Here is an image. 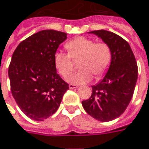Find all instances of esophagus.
Segmentation results:
<instances>
[{
	"instance_id": "esophagus-1",
	"label": "esophagus",
	"mask_w": 149,
	"mask_h": 149,
	"mask_svg": "<svg viewBox=\"0 0 149 149\" xmlns=\"http://www.w3.org/2000/svg\"><path fill=\"white\" fill-rule=\"evenodd\" d=\"M68 87H69V89H76V88H78V86L74 85V84H69Z\"/></svg>"
}]
</instances>
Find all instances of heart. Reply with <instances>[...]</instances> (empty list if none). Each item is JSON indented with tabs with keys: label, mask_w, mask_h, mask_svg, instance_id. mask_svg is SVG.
I'll return each mask as SVG.
<instances>
[{
	"label": "heart",
	"mask_w": 149,
	"mask_h": 149,
	"mask_svg": "<svg viewBox=\"0 0 149 149\" xmlns=\"http://www.w3.org/2000/svg\"><path fill=\"white\" fill-rule=\"evenodd\" d=\"M64 46L68 54L57 51L54 55V66L63 77H67L72 72V60L80 58L78 68L81 70L69 77L68 81L76 84L88 82L92 79V74L100 78L109 70L113 54L108 44L96 42L86 36H77L68 40Z\"/></svg>",
	"instance_id": "b5f03b06"
}]
</instances>
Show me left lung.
Returning <instances> with one entry per match:
<instances>
[{"instance_id":"8db88e82","label":"left lung","mask_w":149,"mask_h":149,"mask_svg":"<svg viewBox=\"0 0 149 149\" xmlns=\"http://www.w3.org/2000/svg\"><path fill=\"white\" fill-rule=\"evenodd\" d=\"M112 50L113 58L107 74L92 86L91 96L81 102L86 112L100 121H110L125 112L134 94L138 66L129 43L113 32L93 31Z\"/></svg>"}]
</instances>
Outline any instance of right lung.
<instances>
[{"instance_id":"add662e5","label":"right lung","mask_w":149,"mask_h":149,"mask_svg":"<svg viewBox=\"0 0 149 149\" xmlns=\"http://www.w3.org/2000/svg\"><path fill=\"white\" fill-rule=\"evenodd\" d=\"M65 32L42 30L21 41L13 53L8 74L12 95L22 112L44 121L57 111L68 90L56 72L54 55Z\"/></svg>"}]
</instances>
